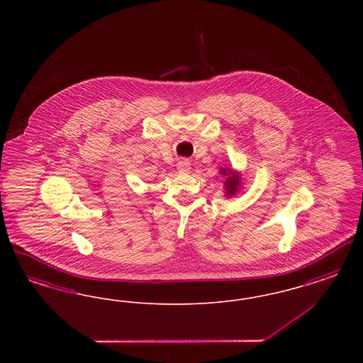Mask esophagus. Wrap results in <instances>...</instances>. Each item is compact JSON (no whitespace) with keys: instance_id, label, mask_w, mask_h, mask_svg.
Listing matches in <instances>:
<instances>
[{"instance_id":"esophagus-1","label":"esophagus","mask_w":363,"mask_h":363,"mask_svg":"<svg viewBox=\"0 0 363 363\" xmlns=\"http://www.w3.org/2000/svg\"><path fill=\"white\" fill-rule=\"evenodd\" d=\"M177 169L179 173H189L190 172V162L188 159H181L178 163H177Z\"/></svg>"}]
</instances>
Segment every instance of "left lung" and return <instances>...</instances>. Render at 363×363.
<instances>
[{
    "label": "left lung",
    "instance_id": "obj_1",
    "mask_svg": "<svg viewBox=\"0 0 363 363\" xmlns=\"http://www.w3.org/2000/svg\"><path fill=\"white\" fill-rule=\"evenodd\" d=\"M222 172V175H227L228 178H225V194L228 196V197H231V196H234L238 190H240V185H241V177H240V174L235 173V172H233V170H230V169H222L220 170Z\"/></svg>",
    "mask_w": 363,
    "mask_h": 363
}]
</instances>
